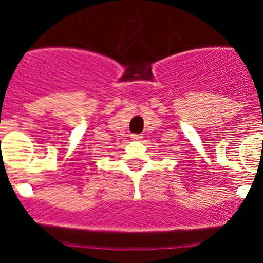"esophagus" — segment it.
Here are the masks:
<instances>
[{"mask_svg":"<svg viewBox=\"0 0 263 263\" xmlns=\"http://www.w3.org/2000/svg\"><path fill=\"white\" fill-rule=\"evenodd\" d=\"M131 138L134 141H140L142 138V136L141 135H131Z\"/></svg>","mask_w":263,"mask_h":263,"instance_id":"1","label":"esophagus"}]
</instances>
